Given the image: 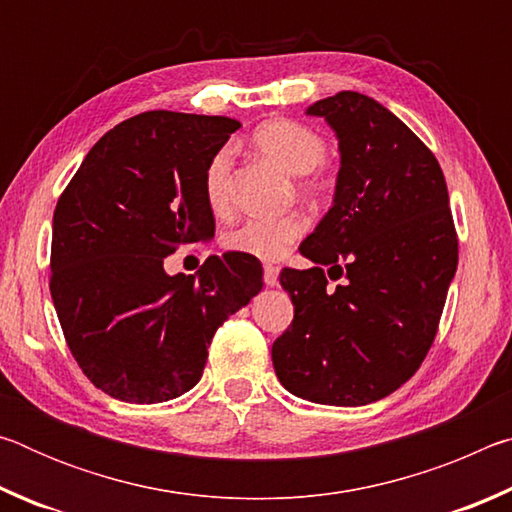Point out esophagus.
Wrapping results in <instances>:
<instances>
[{"label": "esophagus", "instance_id": "esophagus-1", "mask_svg": "<svg viewBox=\"0 0 512 512\" xmlns=\"http://www.w3.org/2000/svg\"><path fill=\"white\" fill-rule=\"evenodd\" d=\"M277 275H280V268L273 266V264H266L264 266V282H266V287H277Z\"/></svg>", "mask_w": 512, "mask_h": 512}]
</instances>
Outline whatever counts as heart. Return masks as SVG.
<instances>
[{
    "label": "heart",
    "instance_id": "b5f03b06",
    "mask_svg": "<svg viewBox=\"0 0 512 512\" xmlns=\"http://www.w3.org/2000/svg\"><path fill=\"white\" fill-rule=\"evenodd\" d=\"M255 149L275 162L277 167L302 176L309 173L307 189L320 192L327 187L325 173L316 164L325 158V140L311 128L291 119H271L255 128ZM230 171L232 149L221 146L205 167L203 194L214 212H223L230 205ZM307 230V221L300 212L277 216H253L223 237V246L241 255L259 259H277L287 253L293 241H298Z\"/></svg>",
    "mask_w": 512,
    "mask_h": 512
}]
</instances>
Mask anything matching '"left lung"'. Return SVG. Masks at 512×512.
Wrapping results in <instances>:
<instances>
[{"instance_id":"8db88e82","label":"left lung","mask_w":512,"mask_h":512,"mask_svg":"<svg viewBox=\"0 0 512 512\" xmlns=\"http://www.w3.org/2000/svg\"><path fill=\"white\" fill-rule=\"evenodd\" d=\"M339 140L334 201L284 268L293 323L273 343L289 393L363 406L397 391L427 357L458 264V239L438 160L402 119L359 92L307 108ZM344 277L336 290L326 289Z\"/></svg>"}]
</instances>
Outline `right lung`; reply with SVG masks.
I'll return each mask as SVG.
<instances>
[{
    "mask_svg": "<svg viewBox=\"0 0 512 512\" xmlns=\"http://www.w3.org/2000/svg\"><path fill=\"white\" fill-rule=\"evenodd\" d=\"M241 124L151 110L121 121L85 155L54 212L51 298L65 341L94 386L158 404L203 375L223 320L262 291L253 255L167 275L164 257L214 235L205 167Z\"/></svg>",
    "mask_w": 512,
    "mask_h": 512,
    "instance_id": "add662e5",
    "label": "right lung"
}]
</instances>
